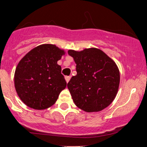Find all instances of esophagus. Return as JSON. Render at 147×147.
I'll list each match as a JSON object with an SVG mask.
<instances>
[{
    "label": "esophagus",
    "instance_id": "obj_1",
    "mask_svg": "<svg viewBox=\"0 0 147 147\" xmlns=\"http://www.w3.org/2000/svg\"><path fill=\"white\" fill-rule=\"evenodd\" d=\"M70 78H71L70 76H65V80H66V81H67V83H68V82L69 81Z\"/></svg>",
    "mask_w": 147,
    "mask_h": 147
}]
</instances>
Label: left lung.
Returning <instances> with one entry per match:
<instances>
[{"mask_svg":"<svg viewBox=\"0 0 147 147\" xmlns=\"http://www.w3.org/2000/svg\"><path fill=\"white\" fill-rule=\"evenodd\" d=\"M76 63L77 75L67 83L74 103L87 112H99L115 99L120 84V72L115 61L95 48L68 51Z\"/></svg>","mask_w":147,"mask_h":147,"instance_id":"left-lung-1","label":"left lung"}]
</instances>
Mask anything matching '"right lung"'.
I'll use <instances>...</instances> for the list:
<instances>
[{"mask_svg": "<svg viewBox=\"0 0 147 147\" xmlns=\"http://www.w3.org/2000/svg\"><path fill=\"white\" fill-rule=\"evenodd\" d=\"M64 54L55 45L37 46L22 59L16 68L14 86L29 107L45 109L54 105L67 86L61 67L57 64Z\"/></svg>", "mask_w": 147, "mask_h": 147, "instance_id": "add662e5", "label": "right lung"}]
</instances>
